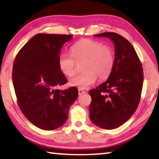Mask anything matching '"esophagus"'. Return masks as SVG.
<instances>
[{
    "label": "esophagus",
    "mask_w": 159,
    "mask_h": 159,
    "mask_svg": "<svg viewBox=\"0 0 159 159\" xmlns=\"http://www.w3.org/2000/svg\"><path fill=\"white\" fill-rule=\"evenodd\" d=\"M78 90H79V95H83V94H85V91L83 90L82 89H80V88H79V89Z\"/></svg>",
    "instance_id": "esophagus-1"
}]
</instances>
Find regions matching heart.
Wrapping results in <instances>:
<instances>
[{
    "label": "heart",
    "instance_id": "1",
    "mask_svg": "<svg viewBox=\"0 0 159 159\" xmlns=\"http://www.w3.org/2000/svg\"><path fill=\"white\" fill-rule=\"evenodd\" d=\"M76 62H83V71L70 80V84L80 89H86L99 80L107 79L114 69L115 57L111 47L92 39L77 42L71 48V55L61 53L58 57L60 71L68 77L76 73Z\"/></svg>",
    "mask_w": 159,
    "mask_h": 159
}]
</instances>
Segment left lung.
I'll list each match as a JSON object with an SVG mask.
<instances>
[{
  "label": "left lung",
  "mask_w": 159,
  "mask_h": 159,
  "mask_svg": "<svg viewBox=\"0 0 159 159\" xmlns=\"http://www.w3.org/2000/svg\"><path fill=\"white\" fill-rule=\"evenodd\" d=\"M109 38L115 45L114 69L107 81L89 90L91 121L107 130L125 123L136 111L144 81L142 63L127 39L114 32L95 35Z\"/></svg>",
  "instance_id": "left-lung-1"
}]
</instances>
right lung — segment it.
<instances>
[{
	"mask_svg": "<svg viewBox=\"0 0 159 159\" xmlns=\"http://www.w3.org/2000/svg\"><path fill=\"white\" fill-rule=\"evenodd\" d=\"M72 35L38 34L19 51L13 64L12 83L17 104L25 117L45 130L60 128L66 121L78 89L61 90L67 83L58 65L61 47Z\"/></svg>",
	"mask_w": 159,
	"mask_h": 159,
	"instance_id": "right-lung-1",
	"label": "right lung"
}]
</instances>
